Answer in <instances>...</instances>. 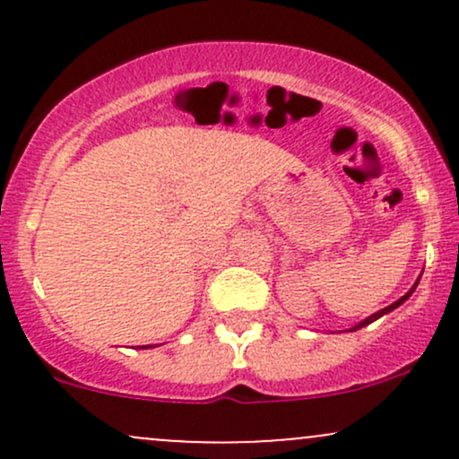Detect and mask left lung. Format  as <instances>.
Returning a JSON list of instances; mask_svg holds the SVG:
<instances>
[{
	"label": "left lung",
	"mask_w": 459,
	"mask_h": 459,
	"mask_svg": "<svg viewBox=\"0 0 459 459\" xmlns=\"http://www.w3.org/2000/svg\"><path fill=\"white\" fill-rule=\"evenodd\" d=\"M419 281H420V278H419ZM419 281H416V282H414V287H412V289H410V291H408V293H405V296H403V298H399V299H397V302H393V304H391V307H386V308L377 310V313L368 315V317H367L365 321H360V324H356V325H354V328H350V332H354V330H358V328H365V325H368V324H373V321H376V319H380V317H382V315L391 313V310H394V308H397V307H402V304L405 302V299H408V298H410V296H412V293H414V289H416V284H419Z\"/></svg>",
	"instance_id": "obj_1"
}]
</instances>
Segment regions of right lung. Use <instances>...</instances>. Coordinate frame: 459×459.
Masks as SVG:
<instances>
[{
    "mask_svg": "<svg viewBox=\"0 0 459 459\" xmlns=\"http://www.w3.org/2000/svg\"><path fill=\"white\" fill-rule=\"evenodd\" d=\"M149 347H151V345H144V350H149Z\"/></svg>",
    "mask_w": 459,
    "mask_h": 459,
    "instance_id": "obj_1",
    "label": "right lung"
}]
</instances>
